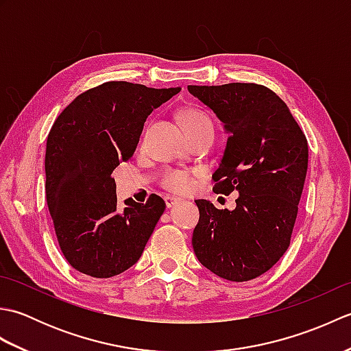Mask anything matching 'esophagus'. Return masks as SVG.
<instances>
[{
    "label": "esophagus",
    "mask_w": 351,
    "mask_h": 351,
    "mask_svg": "<svg viewBox=\"0 0 351 351\" xmlns=\"http://www.w3.org/2000/svg\"><path fill=\"white\" fill-rule=\"evenodd\" d=\"M181 197H176V196H170V195H167V196H164V202H166V206L167 208H171V206H175L176 204H180L181 202Z\"/></svg>",
    "instance_id": "esophagus-1"
}]
</instances>
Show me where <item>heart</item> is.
<instances>
[{
  "instance_id": "heart-1",
  "label": "heart",
  "mask_w": 351,
  "mask_h": 351,
  "mask_svg": "<svg viewBox=\"0 0 351 351\" xmlns=\"http://www.w3.org/2000/svg\"><path fill=\"white\" fill-rule=\"evenodd\" d=\"M181 121L185 126V130L190 132L196 131L199 128H204V126H213L210 119H208L202 111L196 108H185L181 111ZM161 184L162 187L167 190L184 193L190 190L191 187V175L187 170L181 169H167L161 176Z\"/></svg>"
}]
</instances>
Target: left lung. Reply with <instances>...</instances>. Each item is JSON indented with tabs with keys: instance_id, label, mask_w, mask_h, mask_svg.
Masks as SVG:
<instances>
[{
	"instance_id": "obj_1",
	"label": "left lung",
	"mask_w": 351,
	"mask_h": 351,
	"mask_svg": "<svg viewBox=\"0 0 351 351\" xmlns=\"http://www.w3.org/2000/svg\"><path fill=\"white\" fill-rule=\"evenodd\" d=\"M229 134L214 191L238 193L235 210L195 200L199 263L232 282L255 279L287 252L308 170V140L287 104L253 83L189 86Z\"/></svg>"
}]
</instances>
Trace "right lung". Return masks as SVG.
Instances as JSON below:
<instances>
[{"label":"right lung","mask_w":351,"mask_h":351,"mask_svg":"<svg viewBox=\"0 0 351 351\" xmlns=\"http://www.w3.org/2000/svg\"><path fill=\"white\" fill-rule=\"evenodd\" d=\"M181 87L108 81L77 96L56 119L45 154L47 202L68 263L107 279L137 263L166 210L151 195L117 206L113 170L136 151L147 116Z\"/></svg>","instance_id":"obj_1"}]
</instances>
